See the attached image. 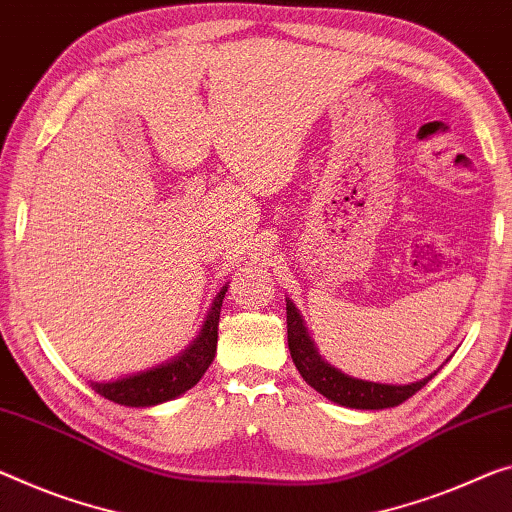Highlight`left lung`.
Listing matches in <instances>:
<instances>
[{
	"mask_svg": "<svg viewBox=\"0 0 512 512\" xmlns=\"http://www.w3.org/2000/svg\"><path fill=\"white\" fill-rule=\"evenodd\" d=\"M286 322H288V350L293 357V364L304 377L306 384L322 393L327 400L336 405L350 407V410H387L412 398L416 391L423 389L435 373L423 377L419 382L410 384H380L352 377L338 371L320 357V352L313 343V338L306 329V322L297 306L286 297Z\"/></svg>",
	"mask_w": 512,
	"mask_h": 512,
	"instance_id": "8db88e82",
	"label": "left lung"
}]
</instances>
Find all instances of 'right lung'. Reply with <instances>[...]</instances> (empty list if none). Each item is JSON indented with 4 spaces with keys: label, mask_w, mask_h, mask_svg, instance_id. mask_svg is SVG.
Segmentation results:
<instances>
[{
    "label": "right lung",
    "mask_w": 512,
    "mask_h": 512,
    "mask_svg": "<svg viewBox=\"0 0 512 512\" xmlns=\"http://www.w3.org/2000/svg\"><path fill=\"white\" fill-rule=\"evenodd\" d=\"M226 290H229V286L219 290L208 309L206 320H203L199 336L178 357L164 361V364L155 368H148V371L119 377V380L91 382V389L107 400H112V403L125 407L162 405L190 391L201 380L203 373L208 371L212 359H215L219 311H222Z\"/></svg>",
    "instance_id": "right-lung-1"
}]
</instances>
